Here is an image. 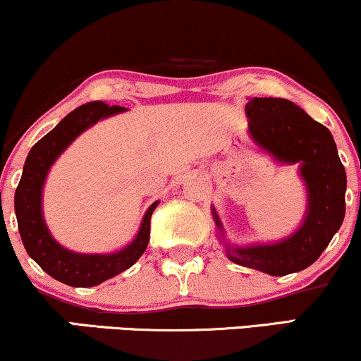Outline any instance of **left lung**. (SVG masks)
Here are the masks:
<instances>
[{
  "label": "left lung",
  "instance_id": "8db88e82",
  "mask_svg": "<svg viewBox=\"0 0 361 361\" xmlns=\"http://www.w3.org/2000/svg\"><path fill=\"white\" fill-rule=\"evenodd\" d=\"M249 133L257 145L281 163L301 164L307 188V214L296 233L272 245L232 247L214 219L225 242L228 259L271 276L299 272L316 262L345 219L346 173L328 128L316 123L288 99L254 97L247 102Z\"/></svg>",
  "mask_w": 361,
  "mask_h": 361
}]
</instances>
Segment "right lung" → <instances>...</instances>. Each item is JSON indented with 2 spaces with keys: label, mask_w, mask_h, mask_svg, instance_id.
Wrapping results in <instances>:
<instances>
[{
  "label": "right lung",
  "mask_w": 361,
  "mask_h": 361,
  "mask_svg": "<svg viewBox=\"0 0 361 361\" xmlns=\"http://www.w3.org/2000/svg\"><path fill=\"white\" fill-rule=\"evenodd\" d=\"M124 107L94 101L77 107L45 134L27 156L23 175L15 192V212L25 249L35 262L54 279L73 288H90L111 279L133 266L149 242V222L158 202L149 207L137 235L126 249L107 255L75 254L51 238L42 215V188L47 173L60 153L102 117L123 112Z\"/></svg>",
  "instance_id": "1"
}]
</instances>
